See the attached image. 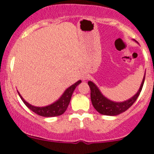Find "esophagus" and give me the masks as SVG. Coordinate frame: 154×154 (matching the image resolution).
<instances>
[{"label": "esophagus", "mask_w": 154, "mask_h": 154, "mask_svg": "<svg viewBox=\"0 0 154 154\" xmlns=\"http://www.w3.org/2000/svg\"><path fill=\"white\" fill-rule=\"evenodd\" d=\"M85 79V77H84V78H83V79Z\"/></svg>", "instance_id": "34e87169"}]
</instances>
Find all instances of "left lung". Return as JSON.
I'll use <instances>...</instances> for the list:
<instances>
[{"mask_svg": "<svg viewBox=\"0 0 154 154\" xmlns=\"http://www.w3.org/2000/svg\"><path fill=\"white\" fill-rule=\"evenodd\" d=\"M144 80H145V77L143 79L140 88L138 92L136 94L135 96L129 99V100H126V101L123 102V103H114V102L109 100L108 99H106V98L104 97L102 95V93L99 90L97 86L93 82L89 81L88 84H89V88H90L91 101H92V106L99 113L103 114V115H119V114L126 111L130 107H131V106L133 103H135L138 96H140L141 90H142V88L143 86Z\"/></svg>", "mask_w": 154, "mask_h": 154, "instance_id": "obj_1", "label": "left lung"}]
</instances>
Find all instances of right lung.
<instances>
[{
    "label": "right lung",
    "mask_w": 154,
    "mask_h": 154,
    "mask_svg": "<svg viewBox=\"0 0 154 154\" xmlns=\"http://www.w3.org/2000/svg\"><path fill=\"white\" fill-rule=\"evenodd\" d=\"M79 83H81L80 80L75 84H73L72 85H71L69 88H68L65 91L62 97L58 99V101L50 105V106L45 107H36L34 106H31L21 97L20 94H18L20 97H21V100L24 102V104L26 105V106L29 108L31 111H33L35 113L42 116H45V117H52V116H57L62 115L65 112V110L67 109L69 103H70L72 95L75 87Z\"/></svg>",
    "instance_id": "add662e5"
}]
</instances>
